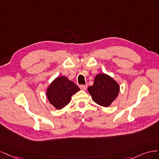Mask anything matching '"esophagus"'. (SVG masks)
<instances>
[{
  "label": "esophagus",
  "instance_id": "1",
  "mask_svg": "<svg viewBox=\"0 0 159 159\" xmlns=\"http://www.w3.org/2000/svg\"><path fill=\"white\" fill-rule=\"evenodd\" d=\"M87 87H88V85H87V84H85V85H80V89L81 90H85L87 89Z\"/></svg>",
  "mask_w": 159,
  "mask_h": 159
}]
</instances>
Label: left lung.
I'll return each instance as SVG.
<instances>
[{
	"instance_id": "1",
	"label": "left lung",
	"mask_w": 159,
	"mask_h": 159,
	"mask_svg": "<svg viewBox=\"0 0 159 159\" xmlns=\"http://www.w3.org/2000/svg\"><path fill=\"white\" fill-rule=\"evenodd\" d=\"M93 100L101 106L108 107L120 93V85L108 75L100 73L94 78L93 86L88 88Z\"/></svg>"
}]
</instances>
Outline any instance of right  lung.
I'll use <instances>...</instances> for the list:
<instances>
[{
    "mask_svg": "<svg viewBox=\"0 0 159 159\" xmlns=\"http://www.w3.org/2000/svg\"><path fill=\"white\" fill-rule=\"evenodd\" d=\"M79 90L73 81L61 76L55 78L48 86L46 95L49 103L55 109L61 110L69 103L71 96Z\"/></svg>",
    "mask_w": 159,
    "mask_h": 159,
    "instance_id": "right-lung-1",
    "label": "right lung"
}]
</instances>
